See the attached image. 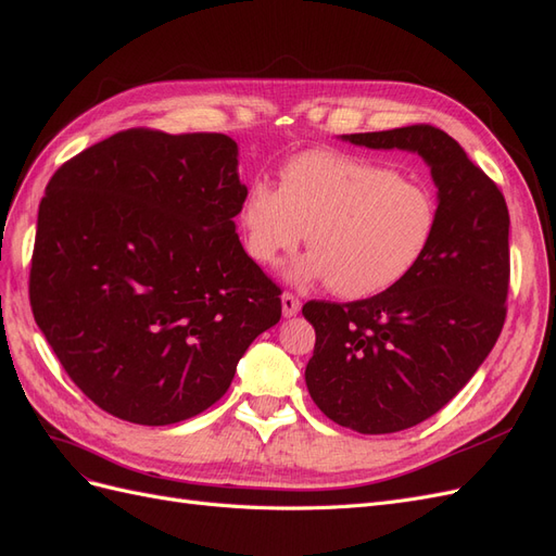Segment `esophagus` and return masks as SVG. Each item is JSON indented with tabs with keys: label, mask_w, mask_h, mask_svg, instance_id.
<instances>
[{
	"label": "esophagus",
	"mask_w": 556,
	"mask_h": 556,
	"mask_svg": "<svg viewBox=\"0 0 556 556\" xmlns=\"http://www.w3.org/2000/svg\"><path fill=\"white\" fill-rule=\"evenodd\" d=\"M281 312H283V316H287V319H291V316H295L300 312V300L291 293H283L281 295Z\"/></svg>",
	"instance_id": "1"
}]
</instances>
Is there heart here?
Wrapping results in <instances>:
<instances>
[{"mask_svg":"<svg viewBox=\"0 0 556 556\" xmlns=\"http://www.w3.org/2000/svg\"><path fill=\"white\" fill-rule=\"evenodd\" d=\"M249 256L273 267L307 235L312 251L287 279L330 281L342 298H370L403 281L431 249L438 202L421 181L370 157L305 151L279 169V186L253 181L237 212Z\"/></svg>","mask_w":556,"mask_h":556,"instance_id":"b5f03b06","label":"heart"}]
</instances>
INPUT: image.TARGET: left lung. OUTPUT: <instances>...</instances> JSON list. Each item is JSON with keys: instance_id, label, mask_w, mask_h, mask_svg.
Masks as SVG:
<instances>
[{"instance_id": "1", "label": "left lung", "mask_w": 556, "mask_h": 556, "mask_svg": "<svg viewBox=\"0 0 556 556\" xmlns=\"http://www.w3.org/2000/svg\"><path fill=\"white\" fill-rule=\"evenodd\" d=\"M366 149L419 153L438 188V228L421 263L356 303H307L312 401L358 433L405 431L462 391L494 349L510 283V214L498 186L433 125L342 135Z\"/></svg>"}]
</instances>
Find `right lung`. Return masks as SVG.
Segmentation results:
<instances>
[{
    "instance_id": "obj_1",
    "label": "right lung",
    "mask_w": 556,
    "mask_h": 556,
    "mask_svg": "<svg viewBox=\"0 0 556 556\" xmlns=\"http://www.w3.org/2000/svg\"><path fill=\"white\" fill-rule=\"evenodd\" d=\"M247 186L228 135L125 130L62 165L39 204L35 321L109 415H200L281 316V291L235 232Z\"/></svg>"
}]
</instances>
